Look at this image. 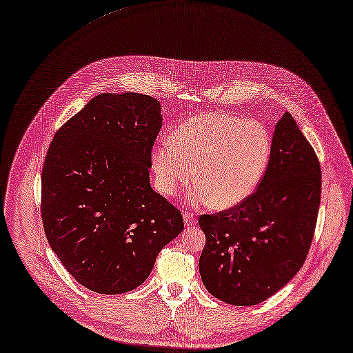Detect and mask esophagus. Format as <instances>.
<instances>
[{
	"instance_id": "34e87169",
	"label": "esophagus",
	"mask_w": 353,
	"mask_h": 353,
	"mask_svg": "<svg viewBox=\"0 0 353 353\" xmlns=\"http://www.w3.org/2000/svg\"><path fill=\"white\" fill-rule=\"evenodd\" d=\"M183 222H185L186 226H192V225L196 223V218L190 212H185L183 214Z\"/></svg>"
}]
</instances>
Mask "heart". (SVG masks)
Instances as JSON below:
<instances>
[{
  "label": "heart",
  "mask_w": 353,
  "mask_h": 353,
  "mask_svg": "<svg viewBox=\"0 0 353 353\" xmlns=\"http://www.w3.org/2000/svg\"><path fill=\"white\" fill-rule=\"evenodd\" d=\"M272 150L268 130L256 120L229 114L188 119L152 154L156 183L172 196L189 183L196 167L193 204L228 210L245 201L261 182Z\"/></svg>",
  "instance_id": "heart-1"
}]
</instances>
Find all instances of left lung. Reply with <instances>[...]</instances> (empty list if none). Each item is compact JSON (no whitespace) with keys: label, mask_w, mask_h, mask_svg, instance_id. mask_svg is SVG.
Returning a JSON list of instances; mask_svg holds the SVG:
<instances>
[{"label":"left lung","mask_w":353,"mask_h":353,"mask_svg":"<svg viewBox=\"0 0 353 353\" xmlns=\"http://www.w3.org/2000/svg\"><path fill=\"white\" fill-rule=\"evenodd\" d=\"M322 171L296 120L275 124L267 171L254 193L199 219L205 246L199 268L207 290L232 305H256L303 267L318 219Z\"/></svg>","instance_id":"obj_1"}]
</instances>
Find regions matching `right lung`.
Listing matches in <instances>:
<instances>
[{"label":"right lung","mask_w":353,"mask_h":353,"mask_svg":"<svg viewBox=\"0 0 353 353\" xmlns=\"http://www.w3.org/2000/svg\"><path fill=\"white\" fill-rule=\"evenodd\" d=\"M161 121L150 96L104 93L50 142L41 176L43 230L65 270L96 293L139 286L183 230L182 214L149 182Z\"/></svg>","instance_id":"obj_1"}]
</instances>
